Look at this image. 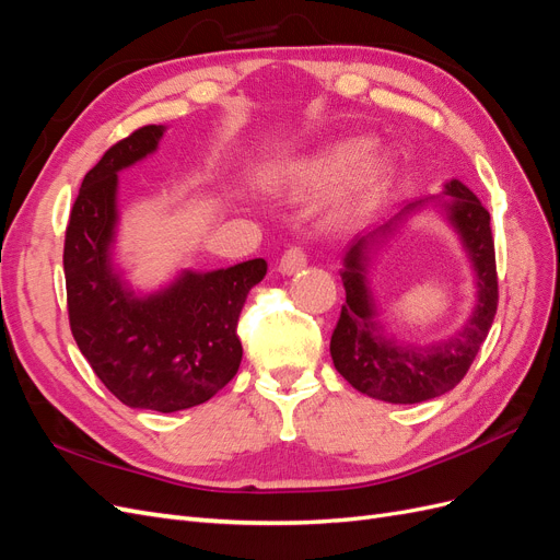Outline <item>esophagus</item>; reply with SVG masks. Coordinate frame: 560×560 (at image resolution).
<instances>
[{"mask_svg": "<svg viewBox=\"0 0 560 560\" xmlns=\"http://www.w3.org/2000/svg\"><path fill=\"white\" fill-rule=\"evenodd\" d=\"M306 264H308V257H306V252H303V247L292 245V247L287 249V252L282 254V257H280L278 270H280L282 276H292V273H296V270L306 268Z\"/></svg>", "mask_w": 560, "mask_h": 560, "instance_id": "34e87169", "label": "esophagus"}]
</instances>
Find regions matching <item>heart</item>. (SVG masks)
<instances>
[{
    "instance_id": "heart-1",
    "label": "heart",
    "mask_w": 560,
    "mask_h": 560,
    "mask_svg": "<svg viewBox=\"0 0 560 560\" xmlns=\"http://www.w3.org/2000/svg\"><path fill=\"white\" fill-rule=\"evenodd\" d=\"M374 142L366 138H348L327 147L319 154L303 159L287 167V179L303 189H329L346 182L352 173L361 171L354 177V196L366 198L381 189V184L387 177V165L383 159H371Z\"/></svg>"
}]
</instances>
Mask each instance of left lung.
Instances as JSON below:
<instances>
[{"instance_id": "8db88e82", "label": "left lung", "mask_w": 560, "mask_h": 560, "mask_svg": "<svg viewBox=\"0 0 560 560\" xmlns=\"http://www.w3.org/2000/svg\"><path fill=\"white\" fill-rule=\"evenodd\" d=\"M444 195L447 198H439V206L460 235L477 276V306L467 325L446 341L416 348L411 343L399 346L387 338L376 322V301L366 280L376 252L393 238L406 219L434 198L404 202L397 212L354 235L346 249L341 268L346 303L331 334V360L338 374L354 389L381 401L418 404L453 389L465 378L498 313V270L490 214L463 182L451 179Z\"/></svg>"}]
</instances>
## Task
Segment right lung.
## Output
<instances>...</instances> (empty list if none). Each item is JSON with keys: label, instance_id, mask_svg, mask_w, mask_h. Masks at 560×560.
Returning a JSON list of instances; mask_svg holds the SVG:
<instances>
[{"label": "right lung", "instance_id": "obj_1", "mask_svg": "<svg viewBox=\"0 0 560 560\" xmlns=\"http://www.w3.org/2000/svg\"><path fill=\"white\" fill-rule=\"evenodd\" d=\"M163 126L138 128L105 151L81 182L65 231L72 336L95 376L130 409L173 413L214 397L241 366L235 334L264 259L182 270L159 292L135 294L112 261L118 173L154 154Z\"/></svg>", "mask_w": 560, "mask_h": 560}]
</instances>
